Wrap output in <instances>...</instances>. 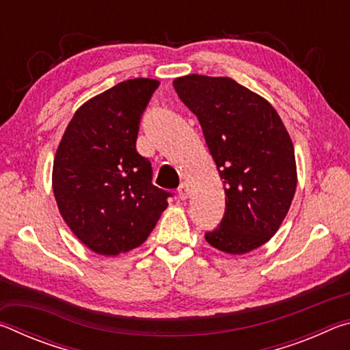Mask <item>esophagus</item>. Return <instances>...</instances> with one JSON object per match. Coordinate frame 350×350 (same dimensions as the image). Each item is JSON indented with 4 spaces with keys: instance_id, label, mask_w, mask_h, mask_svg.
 I'll list each match as a JSON object with an SVG mask.
<instances>
[{
    "instance_id": "obj_1",
    "label": "esophagus",
    "mask_w": 350,
    "mask_h": 350,
    "mask_svg": "<svg viewBox=\"0 0 350 350\" xmlns=\"http://www.w3.org/2000/svg\"><path fill=\"white\" fill-rule=\"evenodd\" d=\"M177 194H179L180 200H187L189 196V183L188 182H182L180 187L177 188Z\"/></svg>"
}]
</instances>
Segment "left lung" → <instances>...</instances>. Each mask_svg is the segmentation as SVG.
Segmentation results:
<instances>
[{
	"mask_svg": "<svg viewBox=\"0 0 350 350\" xmlns=\"http://www.w3.org/2000/svg\"><path fill=\"white\" fill-rule=\"evenodd\" d=\"M173 85L198 117L224 179V217L205 239L230 254L252 252L278 232L295 196V150L287 129L267 100L228 77L191 74Z\"/></svg>",
	"mask_w": 350,
	"mask_h": 350,
	"instance_id": "1",
	"label": "left lung"
}]
</instances>
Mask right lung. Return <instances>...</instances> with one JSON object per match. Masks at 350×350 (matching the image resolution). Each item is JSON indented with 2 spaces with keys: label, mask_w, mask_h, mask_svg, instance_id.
I'll return each mask as SVG.
<instances>
[{
  "label": "right lung",
  "mask_w": 350,
  "mask_h": 350,
  "mask_svg": "<svg viewBox=\"0 0 350 350\" xmlns=\"http://www.w3.org/2000/svg\"><path fill=\"white\" fill-rule=\"evenodd\" d=\"M157 80L118 83L69 122L54 159L52 188L64 222L92 252L116 256L144 244L171 193L152 185V168L135 150L140 118Z\"/></svg>",
  "instance_id": "obj_1"
}]
</instances>
